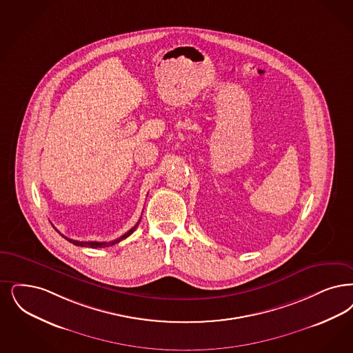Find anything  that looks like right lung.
<instances>
[{"label": "right lung", "instance_id": "right-lung-1", "mask_svg": "<svg viewBox=\"0 0 353 353\" xmlns=\"http://www.w3.org/2000/svg\"><path fill=\"white\" fill-rule=\"evenodd\" d=\"M139 222H141V219L138 221V223L135 225V226L132 227L131 230H128L125 235H122L121 238H118V239L112 240V241H109V243H106V241H79V240H73L70 239V238H67V236H64V235H61L59 231V234L64 238V239L68 240L70 243L72 244H74V245H80V247H90V248H103V247H110V245H114V244H117V243H119L121 240L126 239L128 238L135 230H137V227L139 225Z\"/></svg>", "mask_w": 353, "mask_h": 353}]
</instances>
